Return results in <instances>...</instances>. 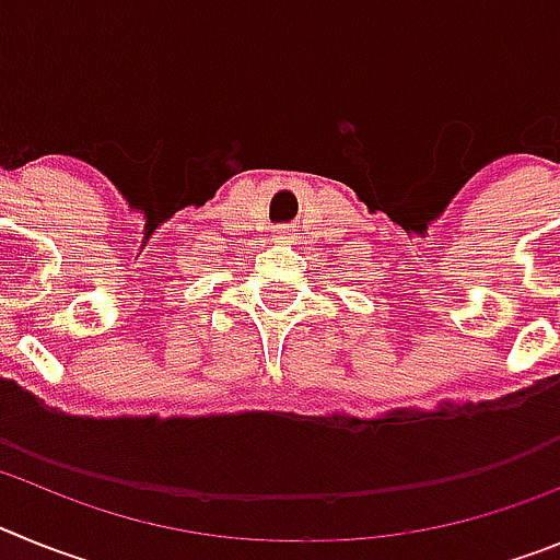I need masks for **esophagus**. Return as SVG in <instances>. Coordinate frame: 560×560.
<instances>
[{"instance_id": "34e87169", "label": "esophagus", "mask_w": 560, "mask_h": 560, "mask_svg": "<svg viewBox=\"0 0 560 560\" xmlns=\"http://www.w3.org/2000/svg\"><path fill=\"white\" fill-rule=\"evenodd\" d=\"M277 235L285 237V235H291V230H289V226H280V230H277Z\"/></svg>"}]
</instances>
